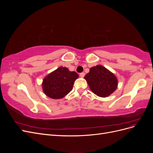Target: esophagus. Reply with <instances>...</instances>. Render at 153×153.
Wrapping results in <instances>:
<instances>
[{"mask_svg":"<svg viewBox=\"0 0 153 153\" xmlns=\"http://www.w3.org/2000/svg\"><path fill=\"white\" fill-rule=\"evenodd\" d=\"M80 77H82V78L84 77V76H85V73H84V72H82V73H80Z\"/></svg>","mask_w":153,"mask_h":153,"instance_id":"esophagus-1","label":"esophagus"}]
</instances>
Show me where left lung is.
<instances>
[{"label": "left lung", "mask_w": 153, "mask_h": 153, "mask_svg": "<svg viewBox=\"0 0 153 153\" xmlns=\"http://www.w3.org/2000/svg\"><path fill=\"white\" fill-rule=\"evenodd\" d=\"M84 78L91 90L97 96L103 98L110 95L117 87V78L101 65L91 68Z\"/></svg>", "instance_id": "obj_1"}]
</instances>
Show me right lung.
Listing matches in <instances>:
<instances>
[{
    "label": "right lung",
    "mask_w": 153,
    "mask_h": 153,
    "mask_svg": "<svg viewBox=\"0 0 153 153\" xmlns=\"http://www.w3.org/2000/svg\"><path fill=\"white\" fill-rule=\"evenodd\" d=\"M78 75L75 71L60 67L46 76L43 82V90L47 96L53 99H61L73 89L74 82Z\"/></svg>",
    "instance_id": "obj_1"
}]
</instances>
